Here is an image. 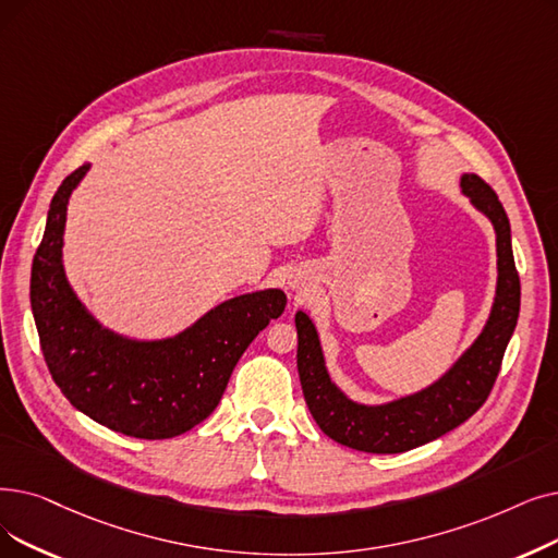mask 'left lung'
<instances>
[{"instance_id": "left-lung-1", "label": "left lung", "mask_w": 558, "mask_h": 558, "mask_svg": "<svg viewBox=\"0 0 558 558\" xmlns=\"http://www.w3.org/2000/svg\"><path fill=\"white\" fill-rule=\"evenodd\" d=\"M465 196L488 216L497 232V296L490 319L456 365L426 390L385 405H360L332 385L317 330L296 312V365L303 397L314 422L335 442L367 453H403L426 445L470 420L486 403L504 351L520 314V276L511 248V223L490 184L478 175L460 178Z\"/></svg>"}]
</instances>
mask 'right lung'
Instances as JSON below:
<instances>
[{
  "label": "right lung",
  "instance_id": "1",
  "mask_svg": "<svg viewBox=\"0 0 558 558\" xmlns=\"http://www.w3.org/2000/svg\"><path fill=\"white\" fill-rule=\"evenodd\" d=\"M86 171L88 163L80 166L54 193L32 264L43 357L63 397L90 420L130 438H175L211 415L239 357L284 312L287 296L264 289L230 299L159 342L105 330L70 289L61 262L68 198Z\"/></svg>",
  "mask_w": 558,
  "mask_h": 558
}]
</instances>
